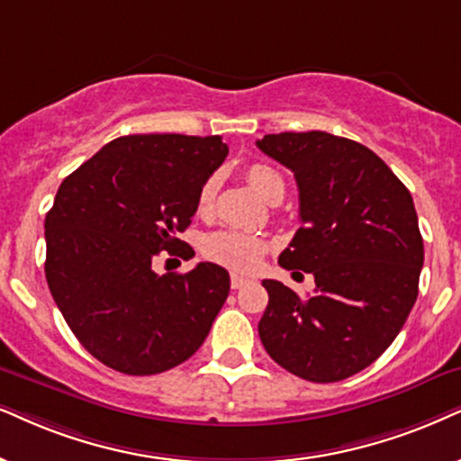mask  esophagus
I'll return each instance as SVG.
<instances>
[{"instance_id": "34e87169", "label": "esophagus", "mask_w": 461, "mask_h": 461, "mask_svg": "<svg viewBox=\"0 0 461 461\" xmlns=\"http://www.w3.org/2000/svg\"><path fill=\"white\" fill-rule=\"evenodd\" d=\"M250 278L240 276V274H231V289H242L244 285H249Z\"/></svg>"}]
</instances>
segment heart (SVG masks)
<instances>
[{"label": "heart", "mask_w": 461, "mask_h": 461, "mask_svg": "<svg viewBox=\"0 0 461 461\" xmlns=\"http://www.w3.org/2000/svg\"><path fill=\"white\" fill-rule=\"evenodd\" d=\"M247 180L258 194L270 203H276L285 195V180L281 174L266 163H250L247 167ZM217 195V178L211 176L203 180L200 194H197V211L208 212L212 208ZM203 255L214 264L230 267V270L249 272L258 267L266 255L267 242L264 238L249 234L240 230H219L203 238Z\"/></svg>", "instance_id": "obj_1"}]
</instances>
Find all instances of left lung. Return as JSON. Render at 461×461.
<instances>
[{
  "mask_svg": "<svg viewBox=\"0 0 461 461\" xmlns=\"http://www.w3.org/2000/svg\"><path fill=\"white\" fill-rule=\"evenodd\" d=\"M259 150L294 172L300 221L278 264L314 276L302 300L264 281L261 345L291 375L336 383L368 368L419 294L423 240L411 191L364 144L325 131L267 133Z\"/></svg>",
  "mask_w": 461,
  "mask_h": 461,
  "instance_id": "8db88e82",
  "label": "left lung"
}]
</instances>
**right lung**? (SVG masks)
Listing matches in <instances>:
<instances>
[{"label": "right lung", "mask_w": 461, "mask_h": 461, "mask_svg": "<svg viewBox=\"0 0 461 461\" xmlns=\"http://www.w3.org/2000/svg\"><path fill=\"white\" fill-rule=\"evenodd\" d=\"M225 157L221 136L136 133L108 142L57 191L44 221L46 281L80 345L108 368L159 375L206 340L230 274L203 261L159 276L153 259L194 255L176 234Z\"/></svg>", "instance_id": "right-lung-1"}]
</instances>
